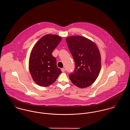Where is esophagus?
<instances>
[{
    "label": "esophagus",
    "instance_id": "1",
    "mask_svg": "<svg viewBox=\"0 0 130 130\" xmlns=\"http://www.w3.org/2000/svg\"><path fill=\"white\" fill-rule=\"evenodd\" d=\"M61 72H64L66 71V69L64 68H62L61 69Z\"/></svg>",
    "mask_w": 130,
    "mask_h": 130
}]
</instances>
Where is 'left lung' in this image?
<instances>
[{
    "label": "left lung",
    "instance_id": "1",
    "mask_svg": "<svg viewBox=\"0 0 130 130\" xmlns=\"http://www.w3.org/2000/svg\"><path fill=\"white\" fill-rule=\"evenodd\" d=\"M66 41L75 62L71 82L80 88L90 86L98 77L101 68V56L96 45L82 36L67 37Z\"/></svg>",
    "mask_w": 130,
    "mask_h": 130
}]
</instances>
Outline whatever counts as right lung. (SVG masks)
<instances>
[{
    "label": "right lung",
    "mask_w": 130,
    "mask_h": 130,
    "mask_svg": "<svg viewBox=\"0 0 130 130\" xmlns=\"http://www.w3.org/2000/svg\"><path fill=\"white\" fill-rule=\"evenodd\" d=\"M61 38L56 35H47L35 44L29 57V70L36 84L41 87L53 84L61 73L57 68L56 58L52 53Z\"/></svg>",
    "instance_id": "add662e5"
}]
</instances>
